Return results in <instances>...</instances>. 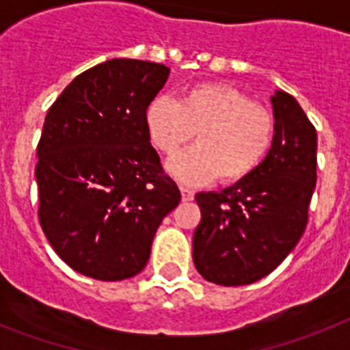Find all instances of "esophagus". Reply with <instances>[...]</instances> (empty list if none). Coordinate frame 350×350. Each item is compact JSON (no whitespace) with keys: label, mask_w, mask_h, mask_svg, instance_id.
Masks as SVG:
<instances>
[{"label":"esophagus","mask_w":350,"mask_h":350,"mask_svg":"<svg viewBox=\"0 0 350 350\" xmlns=\"http://www.w3.org/2000/svg\"><path fill=\"white\" fill-rule=\"evenodd\" d=\"M180 192H181V200H183V202H192V200H194V192H192L191 189L180 187Z\"/></svg>","instance_id":"esophagus-1"}]
</instances>
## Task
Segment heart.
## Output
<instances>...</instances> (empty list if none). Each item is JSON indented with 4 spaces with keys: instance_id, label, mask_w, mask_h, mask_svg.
<instances>
[{
    "instance_id": "obj_1",
    "label": "heart",
    "mask_w": 350,
    "mask_h": 350,
    "mask_svg": "<svg viewBox=\"0 0 350 350\" xmlns=\"http://www.w3.org/2000/svg\"><path fill=\"white\" fill-rule=\"evenodd\" d=\"M143 125L161 154H176L196 132V147L176 156L167 170L185 185L238 183L254 172L272 147L274 120L229 83L203 81L181 90L178 101L156 96L143 111Z\"/></svg>"
}]
</instances>
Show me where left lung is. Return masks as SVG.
Segmentation results:
<instances>
[{
  "instance_id": "8db88e82",
  "label": "left lung",
  "mask_w": 350,
  "mask_h": 350,
  "mask_svg": "<svg viewBox=\"0 0 350 350\" xmlns=\"http://www.w3.org/2000/svg\"><path fill=\"white\" fill-rule=\"evenodd\" d=\"M272 147L258 169L219 192H198L202 221L192 260L207 282L225 287L271 274L301 238L316 187V129L293 96H271Z\"/></svg>"
}]
</instances>
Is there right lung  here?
Listing matches in <instances>:
<instances>
[{
	"label": "right lung",
	"mask_w": 350,
	"mask_h": 350,
	"mask_svg": "<svg viewBox=\"0 0 350 350\" xmlns=\"http://www.w3.org/2000/svg\"><path fill=\"white\" fill-rule=\"evenodd\" d=\"M169 72L161 63L114 57L74 78L46 112L36 167L40 224L83 276L139 274L156 230L180 203L143 125Z\"/></svg>",
	"instance_id": "add662e5"
}]
</instances>
